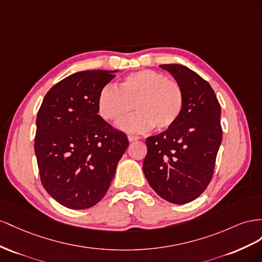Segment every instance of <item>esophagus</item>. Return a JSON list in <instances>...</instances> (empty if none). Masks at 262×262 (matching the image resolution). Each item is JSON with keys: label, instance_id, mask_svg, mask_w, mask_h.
<instances>
[{"label": "esophagus", "instance_id": "34e87169", "mask_svg": "<svg viewBox=\"0 0 262 262\" xmlns=\"http://www.w3.org/2000/svg\"><path fill=\"white\" fill-rule=\"evenodd\" d=\"M127 137H128V140H129V141H135V140L140 139L139 136H135V135H128Z\"/></svg>", "mask_w": 262, "mask_h": 262}]
</instances>
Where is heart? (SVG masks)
I'll return each mask as SVG.
<instances>
[{"label": "heart", "instance_id": "obj_1", "mask_svg": "<svg viewBox=\"0 0 262 262\" xmlns=\"http://www.w3.org/2000/svg\"><path fill=\"white\" fill-rule=\"evenodd\" d=\"M135 110L137 114L121 119L119 128L127 132L167 130L181 117L183 91L174 80L154 70H139L126 76L121 86L107 84L99 95V111L106 121H114Z\"/></svg>", "mask_w": 262, "mask_h": 262}]
</instances>
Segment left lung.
<instances>
[{
    "label": "left lung",
    "mask_w": 262,
    "mask_h": 262,
    "mask_svg": "<svg viewBox=\"0 0 262 262\" xmlns=\"http://www.w3.org/2000/svg\"><path fill=\"white\" fill-rule=\"evenodd\" d=\"M184 95L181 117L171 128L146 140L143 170L162 199L185 204L199 198L211 182L222 143L221 105L214 90L182 64H161Z\"/></svg>",
    "instance_id": "obj_1"
}]
</instances>
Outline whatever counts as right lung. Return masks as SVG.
<instances>
[{
  "label": "right lung",
  "mask_w": 262,
  "mask_h": 262,
  "mask_svg": "<svg viewBox=\"0 0 262 262\" xmlns=\"http://www.w3.org/2000/svg\"><path fill=\"white\" fill-rule=\"evenodd\" d=\"M116 71L86 70L64 78L47 92L37 114L40 181L52 199L71 210L99 203L128 147L125 134L98 114L100 92Z\"/></svg>",
  "instance_id": "obj_1"
}]
</instances>
